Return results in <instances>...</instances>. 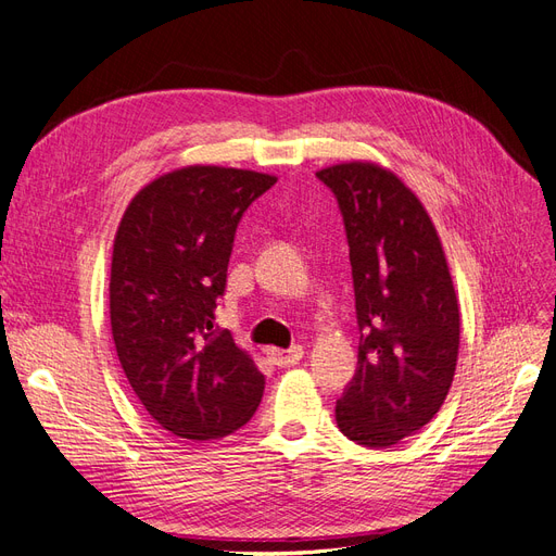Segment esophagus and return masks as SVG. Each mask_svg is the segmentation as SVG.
I'll return each mask as SVG.
<instances>
[{"label": "esophagus", "mask_w": 556, "mask_h": 556, "mask_svg": "<svg viewBox=\"0 0 556 556\" xmlns=\"http://www.w3.org/2000/svg\"><path fill=\"white\" fill-rule=\"evenodd\" d=\"M266 357L268 362H274L276 366H294L304 357V348L292 345L290 350H280V348H266Z\"/></svg>", "instance_id": "34e87169"}]
</instances>
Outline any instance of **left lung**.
Masks as SVG:
<instances>
[{"label": "left lung", "mask_w": 556, "mask_h": 556, "mask_svg": "<svg viewBox=\"0 0 556 556\" xmlns=\"http://www.w3.org/2000/svg\"><path fill=\"white\" fill-rule=\"evenodd\" d=\"M345 223L359 325L357 374L336 425L366 447H390L441 410L459 355V304L422 201L376 162L315 174Z\"/></svg>", "instance_id": "8db88e82"}]
</instances>
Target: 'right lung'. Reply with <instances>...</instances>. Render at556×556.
Segmentation results:
<instances>
[{
    "instance_id": "add662e5",
    "label": "right lung",
    "mask_w": 556,
    "mask_h": 556,
    "mask_svg": "<svg viewBox=\"0 0 556 556\" xmlns=\"http://www.w3.org/2000/svg\"><path fill=\"white\" fill-rule=\"evenodd\" d=\"M276 176L182 166L129 201L113 241L111 331L148 415L178 439H223L255 415L264 376L215 327L233 233Z\"/></svg>"
}]
</instances>
